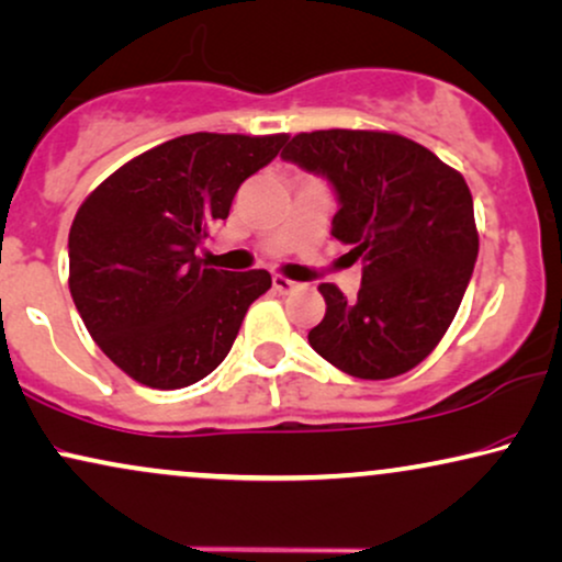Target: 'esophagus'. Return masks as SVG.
I'll list each match as a JSON object with an SVG mask.
<instances>
[{
  "mask_svg": "<svg viewBox=\"0 0 562 562\" xmlns=\"http://www.w3.org/2000/svg\"><path fill=\"white\" fill-rule=\"evenodd\" d=\"M272 285H274L277 293H282V295H285V293H293V290L301 288V282H293V280H288L285 274H274V277H272Z\"/></svg>",
  "mask_w": 562,
  "mask_h": 562,
  "instance_id": "34e87169",
  "label": "esophagus"
}]
</instances>
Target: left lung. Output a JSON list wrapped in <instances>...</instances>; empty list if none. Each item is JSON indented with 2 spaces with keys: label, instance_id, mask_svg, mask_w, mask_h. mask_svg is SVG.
Here are the masks:
<instances>
[{
  "label": "left lung",
  "instance_id": "left-lung-1",
  "mask_svg": "<svg viewBox=\"0 0 562 562\" xmlns=\"http://www.w3.org/2000/svg\"><path fill=\"white\" fill-rule=\"evenodd\" d=\"M282 158L326 176L339 210L331 236L363 259L355 301L331 282L314 350L355 379L383 381L436 350L477 261L472 194L459 170L402 134L324 130L295 134Z\"/></svg>",
  "mask_w": 562,
  "mask_h": 562
}]
</instances>
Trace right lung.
Instances as JSON below:
<instances>
[{
  "mask_svg": "<svg viewBox=\"0 0 562 562\" xmlns=\"http://www.w3.org/2000/svg\"><path fill=\"white\" fill-rule=\"evenodd\" d=\"M285 142L288 134H183L124 162L80 204L69 293L90 337L130 379L183 389L231 352L272 277L212 269L196 246Z\"/></svg>",
  "mask_w": 562,
  "mask_h": 562,
  "instance_id": "add662e5",
  "label": "right lung"
}]
</instances>
